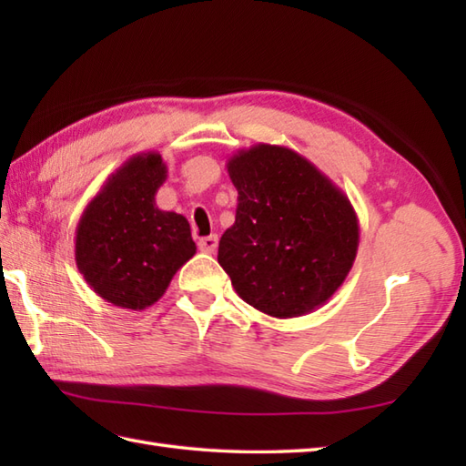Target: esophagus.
I'll list each match as a JSON object with an SVG mask.
<instances>
[{"label":"esophagus","mask_w":466,"mask_h":466,"mask_svg":"<svg viewBox=\"0 0 466 466\" xmlns=\"http://www.w3.org/2000/svg\"><path fill=\"white\" fill-rule=\"evenodd\" d=\"M198 248L206 254H214L218 248V236L216 234L204 236V238H200V242H198Z\"/></svg>","instance_id":"obj_1"}]
</instances>
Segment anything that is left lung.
<instances>
[{"label": "left lung", "instance_id": "left-lung-1", "mask_svg": "<svg viewBox=\"0 0 466 466\" xmlns=\"http://www.w3.org/2000/svg\"><path fill=\"white\" fill-rule=\"evenodd\" d=\"M226 167L238 206L218 262L236 294L274 319L320 309L346 280L359 250V216L349 196L284 146H250Z\"/></svg>", "mask_w": 466, "mask_h": 466}]
</instances>
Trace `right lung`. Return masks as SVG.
<instances>
[{"instance_id":"right-lung-1","label":"right lung","mask_w":466,"mask_h":466,"mask_svg":"<svg viewBox=\"0 0 466 466\" xmlns=\"http://www.w3.org/2000/svg\"><path fill=\"white\" fill-rule=\"evenodd\" d=\"M167 167L157 152L126 160L107 177L76 228V264L106 302L144 310L164 296L196 254L182 214L156 206Z\"/></svg>"}]
</instances>
